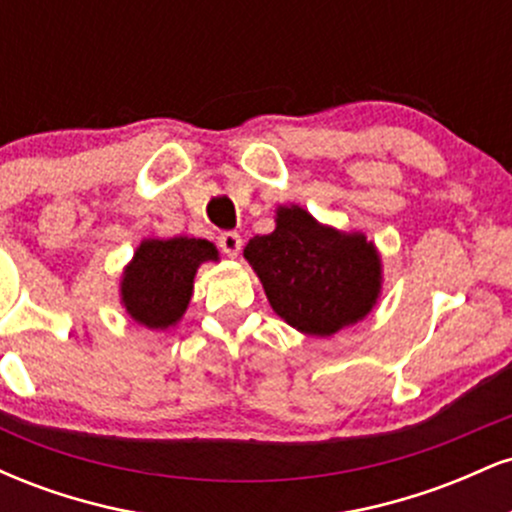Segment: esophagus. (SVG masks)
I'll list each match as a JSON object with an SVG mask.
<instances>
[{
  "label": "esophagus",
  "instance_id": "obj_1",
  "mask_svg": "<svg viewBox=\"0 0 512 512\" xmlns=\"http://www.w3.org/2000/svg\"><path fill=\"white\" fill-rule=\"evenodd\" d=\"M219 248L223 250L226 257H238L240 248H243V238L238 236L236 231H226L219 236Z\"/></svg>",
  "mask_w": 512,
  "mask_h": 512
}]
</instances>
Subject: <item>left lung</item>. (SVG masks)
Instances as JSON below:
<instances>
[{
	"instance_id": "8db88e82",
	"label": "left lung",
	"mask_w": 512,
	"mask_h": 512,
	"mask_svg": "<svg viewBox=\"0 0 512 512\" xmlns=\"http://www.w3.org/2000/svg\"><path fill=\"white\" fill-rule=\"evenodd\" d=\"M274 214V231L250 238L243 250L274 313L310 337L361 322L383 291V257L373 240L320 223L298 204H281Z\"/></svg>"
}]
</instances>
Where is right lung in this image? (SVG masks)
Instances as JSON below:
<instances>
[{
    "label": "right lung",
    "instance_id": "right-lung-1",
    "mask_svg": "<svg viewBox=\"0 0 512 512\" xmlns=\"http://www.w3.org/2000/svg\"><path fill=\"white\" fill-rule=\"evenodd\" d=\"M204 262H219V250L209 240L144 238L120 279V303L129 320L156 332L178 325Z\"/></svg>",
    "mask_w": 512,
    "mask_h": 512
}]
</instances>
